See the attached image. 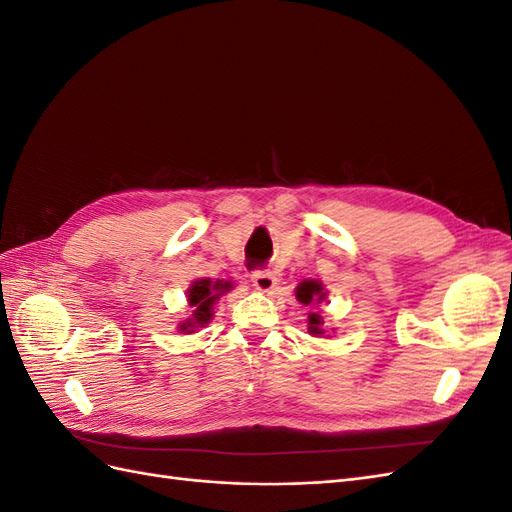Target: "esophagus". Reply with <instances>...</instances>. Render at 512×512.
<instances>
[{"mask_svg":"<svg viewBox=\"0 0 512 512\" xmlns=\"http://www.w3.org/2000/svg\"><path fill=\"white\" fill-rule=\"evenodd\" d=\"M252 284L262 292H269L277 284V277L267 269H256L252 271Z\"/></svg>","mask_w":512,"mask_h":512,"instance_id":"1","label":"esophagus"}]
</instances>
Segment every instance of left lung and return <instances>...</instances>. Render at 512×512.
Returning a JSON list of instances; mask_svg holds the SVG:
<instances>
[{
	"instance_id": "8db88e82",
	"label": "left lung",
	"mask_w": 512,
	"mask_h": 512,
	"mask_svg": "<svg viewBox=\"0 0 512 512\" xmlns=\"http://www.w3.org/2000/svg\"><path fill=\"white\" fill-rule=\"evenodd\" d=\"M297 299L303 303V305H312V303H322L324 301V292H322V286L314 280H305L303 284H299L297 288ZM322 324V318L318 314H312L309 316V333L312 335H320L324 333L320 329Z\"/></svg>"
}]
</instances>
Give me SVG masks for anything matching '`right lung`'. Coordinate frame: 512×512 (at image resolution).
I'll return each mask as SVG.
<instances>
[{"instance_id":"add662e5","label":"right lung","mask_w":512,"mask_h":512,"mask_svg":"<svg viewBox=\"0 0 512 512\" xmlns=\"http://www.w3.org/2000/svg\"><path fill=\"white\" fill-rule=\"evenodd\" d=\"M230 290V282L222 284L215 282L211 284L209 280H198L192 284V288L188 290V301L194 307V318H190L188 322L181 324V331H192L196 324L198 327H205V324L211 320V309L213 303L218 301L224 292Z\"/></svg>"}]
</instances>
